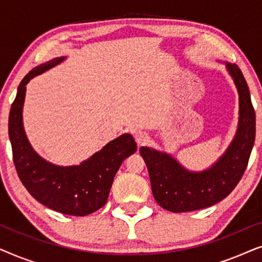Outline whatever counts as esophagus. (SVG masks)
Masks as SVG:
<instances>
[{"instance_id": "obj_1", "label": "esophagus", "mask_w": 262, "mask_h": 262, "mask_svg": "<svg viewBox=\"0 0 262 262\" xmlns=\"http://www.w3.org/2000/svg\"><path fill=\"white\" fill-rule=\"evenodd\" d=\"M148 138H149V136L145 131L139 130L137 132H135V139L138 144H143V143H145L146 141H148Z\"/></svg>"}]
</instances>
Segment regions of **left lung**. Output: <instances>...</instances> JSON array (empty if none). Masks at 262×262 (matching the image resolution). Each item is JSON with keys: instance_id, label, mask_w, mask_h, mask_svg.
<instances>
[{"instance_id": "8db88e82", "label": "left lung", "mask_w": 262, "mask_h": 262, "mask_svg": "<svg viewBox=\"0 0 262 262\" xmlns=\"http://www.w3.org/2000/svg\"><path fill=\"white\" fill-rule=\"evenodd\" d=\"M239 95L237 134L222 159L203 173L184 169L174 159L149 148L139 152L148 167L156 203L171 212H188L220 203L232 192L248 166L255 141V111L248 84L236 64H227Z\"/></svg>"}]
</instances>
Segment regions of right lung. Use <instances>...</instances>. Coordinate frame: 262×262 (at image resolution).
I'll list each match as a JSON object with an SVG mask.
<instances>
[{
	"instance_id": "1",
	"label": "right lung",
	"mask_w": 262,
	"mask_h": 262,
	"mask_svg": "<svg viewBox=\"0 0 262 262\" xmlns=\"http://www.w3.org/2000/svg\"><path fill=\"white\" fill-rule=\"evenodd\" d=\"M55 58L30 71L20 82L10 107L8 134L13 161L23 185L35 200L57 212L87 216L107 203L120 164L137 150L130 135H123L80 166L58 167L46 162L33 151L23 126V105L26 84L32 77L62 62Z\"/></svg>"
}]
</instances>
